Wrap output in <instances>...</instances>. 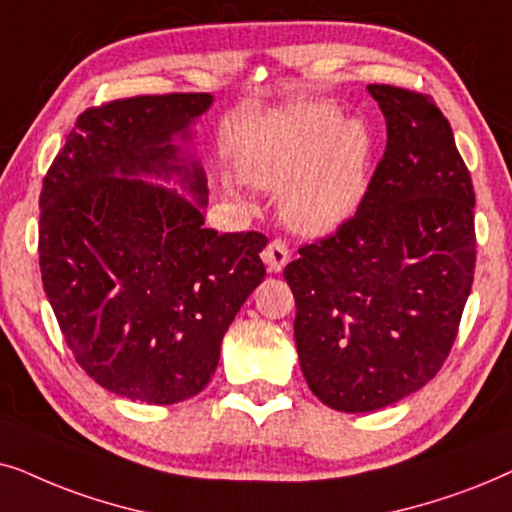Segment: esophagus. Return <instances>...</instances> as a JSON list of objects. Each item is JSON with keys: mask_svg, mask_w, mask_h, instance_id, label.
<instances>
[{"mask_svg": "<svg viewBox=\"0 0 512 512\" xmlns=\"http://www.w3.org/2000/svg\"><path fill=\"white\" fill-rule=\"evenodd\" d=\"M262 260L264 264H267L269 271H274V274H281V271L285 269V264L290 262V250L288 245H285L283 241H271L267 245V250L262 252Z\"/></svg>", "mask_w": 512, "mask_h": 512, "instance_id": "34e87169", "label": "esophagus"}]
</instances>
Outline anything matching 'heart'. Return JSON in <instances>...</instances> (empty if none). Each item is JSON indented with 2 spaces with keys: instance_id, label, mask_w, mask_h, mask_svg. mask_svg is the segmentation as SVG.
<instances>
[{
  "instance_id": "b5f03b06",
  "label": "heart",
  "mask_w": 512,
  "mask_h": 512,
  "mask_svg": "<svg viewBox=\"0 0 512 512\" xmlns=\"http://www.w3.org/2000/svg\"><path fill=\"white\" fill-rule=\"evenodd\" d=\"M372 138L332 105L278 112L243 147L241 175L252 187L281 193V215L306 236L330 234L363 206L370 187ZM229 194H234L229 189Z\"/></svg>"
}]
</instances>
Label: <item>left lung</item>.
Masks as SVG:
<instances>
[{"mask_svg":"<svg viewBox=\"0 0 512 512\" xmlns=\"http://www.w3.org/2000/svg\"><path fill=\"white\" fill-rule=\"evenodd\" d=\"M367 91L388 140L363 206L283 271L306 384L349 414L398 403L438 374L475 271V192L452 126L426 95Z\"/></svg>","mask_w":512,"mask_h":512,"instance_id":"1","label":"left lung"}]
</instances>
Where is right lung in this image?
I'll return each instance as SVG.
<instances>
[{"label": "right lung", "mask_w": 512, "mask_h": 512, "mask_svg": "<svg viewBox=\"0 0 512 512\" xmlns=\"http://www.w3.org/2000/svg\"><path fill=\"white\" fill-rule=\"evenodd\" d=\"M210 107V93H173L86 109L39 196V267L67 346L95 384L147 405L203 391L267 274L262 234L203 227L189 145Z\"/></svg>", "instance_id": "1"}]
</instances>
